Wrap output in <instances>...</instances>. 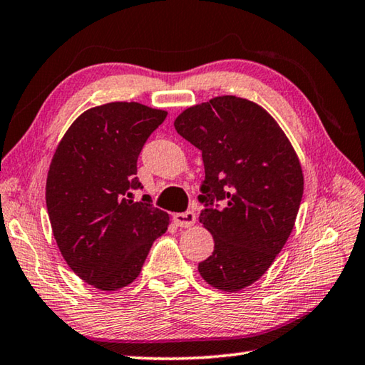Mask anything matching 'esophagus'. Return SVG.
I'll list each match as a JSON object with an SVG mask.
<instances>
[{"label": "esophagus", "mask_w": 365, "mask_h": 365, "mask_svg": "<svg viewBox=\"0 0 365 365\" xmlns=\"http://www.w3.org/2000/svg\"><path fill=\"white\" fill-rule=\"evenodd\" d=\"M174 222H175V224H177L178 227H185V228H187V227L195 225L196 215H195V212H191V211L178 212V214L174 215Z\"/></svg>", "instance_id": "1"}]
</instances>
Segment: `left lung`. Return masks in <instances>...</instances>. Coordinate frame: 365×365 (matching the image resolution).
I'll list each match as a JSON object with an SVG mask.
<instances>
[{
	"label": "left lung",
	"instance_id": "left-lung-1",
	"mask_svg": "<svg viewBox=\"0 0 365 365\" xmlns=\"http://www.w3.org/2000/svg\"><path fill=\"white\" fill-rule=\"evenodd\" d=\"M174 125L205 163L200 222L214 251L197 270L215 289L240 292L267 272L293 230L304 191L298 154L274 117L245 98L215 96Z\"/></svg>",
	"mask_w": 365,
	"mask_h": 365
}]
</instances>
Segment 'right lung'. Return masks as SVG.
Returning a JSON list of instances; mask_svg holds the SVG:
<instances>
[{"mask_svg":"<svg viewBox=\"0 0 365 365\" xmlns=\"http://www.w3.org/2000/svg\"><path fill=\"white\" fill-rule=\"evenodd\" d=\"M168 113L140 103L91 108L67 128L46 178L53 235L67 265L88 285L115 292L130 285L153 242L170 224L141 188L137 160Z\"/></svg>","mask_w":365,"mask_h":365,"instance_id":"add662e5","label":"right lung"}]
</instances>
